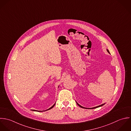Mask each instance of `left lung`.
<instances>
[{
  "label": "left lung",
  "instance_id": "left-lung-1",
  "mask_svg": "<svg viewBox=\"0 0 131 131\" xmlns=\"http://www.w3.org/2000/svg\"><path fill=\"white\" fill-rule=\"evenodd\" d=\"M107 51L108 52V53H110V52H109V51H108V50H107ZM77 104L79 105V107H80L81 108H86V109H94V108H98V107H101V106H103V105H104L105 104H102L100 105H99V106H96V107H93V108H85V107H82V106H81V105H80L79 104V103H78L77 102Z\"/></svg>",
  "mask_w": 131,
  "mask_h": 131
}]
</instances>
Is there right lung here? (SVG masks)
<instances>
[{
	"instance_id": "obj_1",
	"label": "right lung",
	"mask_w": 131,
	"mask_h": 131,
	"mask_svg": "<svg viewBox=\"0 0 131 131\" xmlns=\"http://www.w3.org/2000/svg\"><path fill=\"white\" fill-rule=\"evenodd\" d=\"M54 105H55V103H54V104L51 107H50V108H49L48 109H47V110H45V111H47V110H50V109H52V108H53V107L54 106ZM33 110V111H38V112H39H39H40V111H38V110Z\"/></svg>"
}]
</instances>
